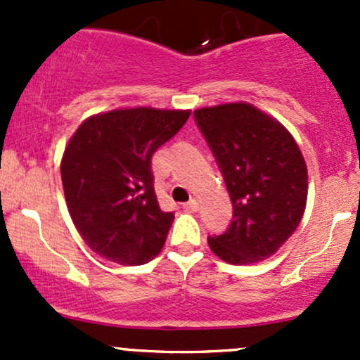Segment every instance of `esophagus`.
I'll return each mask as SVG.
<instances>
[{
    "mask_svg": "<svg viewBox=\"0 0 360 360\" xmlns=\"http://www.w3.org/2000/svg\"><path fill=\"white\" fill-rule=\"evenodd\" d=\"M183 207L186 210H191V212H195V210H198V200H197V198H191V200L184 203Z\"/></svg>",
    "mask_w": 360,
    "mask_h": 360,
    "instance_id": "esophagus-1",
    "label": "esophagus"
}]
</instances>
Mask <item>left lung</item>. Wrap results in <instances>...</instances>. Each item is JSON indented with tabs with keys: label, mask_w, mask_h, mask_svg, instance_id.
I'll list each match as a JSON object with an SVG mask.
<instances>
[{
	"label": "left lung",
	"mask_w": 360,
	"mask_h": 360,
	"mask_svg": "<svg viewBox=\"0 0 360 360\" xmlns=\"http://www.w3.org/2000/svg\"><path fill=\"white\" fill-rule=\"evenodd\" d=\"M193 115L233 205L228 230L207 238L210 250L230 264L266 259L296 231L307 205V163L296 141L282 123L248 103Z\"/></svg>",
	"instance_id": "1"
}]
</instances>
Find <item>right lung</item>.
<instances>
[{"instance_id":"1","label":"right lung","mask_w":360,"mask_h":360,"mask_svg":"<svg viewBox=\"0 0 360 360\" xmlns=\"http://www.w3.org/2000/svg\"><path fill=\"white\" fill-rule=\"evenodd\" d=\"M191 111L130 108L86 118L60 162L69 216L90 249L136 266L157 257L174 212L155 195L151 157Z\"/></svg>"}]
</instances>
